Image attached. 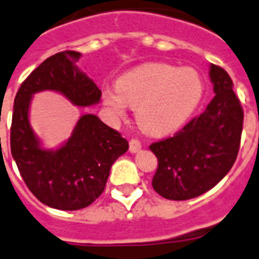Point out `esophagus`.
I'll return each mask as SVG.
<instances>
[{
	"mask_svg": "<svg viewBox=\"0 0 259 259\" xmlns=\"http://www.w3.org/2000/svg\"><path fill=\"white\" fill-rule=\"evenodd\" d=\"M129 146H130V152H138L139 150H141V147H142V145H141V142H139L138 139L133 138L130 139L129 142Z\"/></svg>",
	"mask_w": 259,
	"mask_h": 259,
	"instance_id": "34e87169",
	"label": "esophagus"
}]
</instances>
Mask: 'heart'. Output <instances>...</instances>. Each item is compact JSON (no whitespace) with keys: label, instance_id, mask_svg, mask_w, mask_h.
<instances>
[{"label":"heart","instance_id":"1","mask_svg":"<svg viewBox=\"0 0 259 259\" xmlns=\"http://www.w3.org/2000/svg\"><path fill=\"white\" fill-rule=\"evenodd\" d=\"M203 83L194 69L168 64H145L122 74L116 90L105 87L102 98L113 116H122L126 104L146 133L161 136L176 130L201 102Z\"/></svg>","mask_w":259,"mask_h":259}]
</instances>
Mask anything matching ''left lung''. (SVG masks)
<instances>
[{
  "label": "left lung",
  "mask_w": 259,
  "mask_h": 259,
  "mask_svg": "<svg viewBox=\"0 0 259 259\" xmlns=\"http://www.w3.org/2000/svg\"><path fill=\"white\" fill-rule=\"evenodd\" d=\"M215 96L201 116L173 137L150 146L157 157L152 188L161 197L185 201L217 185L235 164L244 111L223 67L210 66Z\"/></svg>",
  "instance_id": "1"
}]
</instances>
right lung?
I'll return each mask as SVG.
<instances>
[{
	"label": "right lung",
	"instance_id": "add662e5",
	"mask_svg": "<svg viewBox=\"0 0 259 259\" xmlns=\"http://www.w3.org/2000/svg\"><path fill=\"white\" fill-rule=\"evenodd\" d=\"M79 57V52H60L27 76L15 96L10 127L11 155L27 188L41 203L64 211L80 210L98 199L112 164L129 148L126 139L95 114L80 116L70 138L56 151L40 147L28 121L33 94L61 92L78 107L102 98L94 80L75 66Z\"/></svg>",
	"mask_w": 259,
	"mask_h": 259
}]
</instances>
